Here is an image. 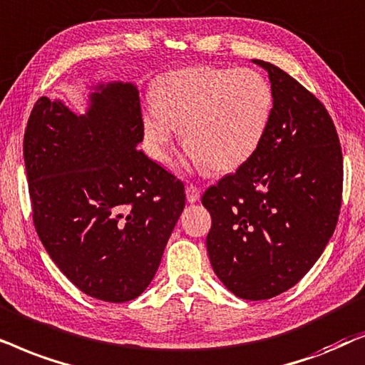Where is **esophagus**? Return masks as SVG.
<instances>
[{"instance_id":"obj_1","label":"esophagus","mask_w":365,"mask_h":365,"mask_svg":"<svg viewBox=\"0 0 365 365\" xmlns=\"http://www.w3.org/2000/svg\"><path fill=\"white\" fill-rule=\"evenodd\" d=\"M185 193H187V200L190 203H195L198 198H200V188L195 185H188L185 188Z\"/></svg>"}]
</instances>
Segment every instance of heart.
<instances>
[{
    "mask_svg": "<svg viewBox=\"0 0 365 365\" xmlns=\"http://www.w3.org/2000/svg\"><path fill=\"white\" fill-rule=\"evenodd\" d=\"M272 110L274 91L259 71L182 68L153 83L143 132L158 162L168 160L177 128L193 163L212 173H227L254 157L269 130Z\"/></svg>",
    "mask_w": 365,
    "mask_h": 365,
    "instance_id": "obj_1",
    "label": "heart"
}]
</instances>
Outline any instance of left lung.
I'll list each match as a JSON object with an SVG mask.
<instances>
[{
	"label": "left lung",
	"instance_id": "1",
	"mask_svg": "<svg viewBox=\"0 0 365 365\" xmlns=\"http://www.w3.org/2000/svg\"><path fill=\"white\" fill-rule=\"evenodd\" d=\"M269 71L274 110L249 162L202 197L212 215L210 264L223 285L245 300L294 287L322 254L342 205L339 135L317 96L289 73Z\"/></svg>",
	"mask_w": 365,
	"mask_h": 365
}]
</instances>
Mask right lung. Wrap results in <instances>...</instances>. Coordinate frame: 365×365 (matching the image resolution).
Returning <instances> with one entry per match:
<instances>
[{
	"label": "right lung",
	"mask_w": 365,
	"mask_h": 365,
	"mask_svg": "<svg viewBox=\"0 0 365 365\" xmlns=\"http://www.w3.org/2000/svg\"><path fill=\"white\" fill-rule=\"evenodd\" d=\"M143 118L133 85L91 95L76 116L36 100L23 138L33 223L81 292L128 302L152 282L185 207L183 182L135 147Z\"/></svg>",
	"instance_id": "right-lung-1"
}]
</instances>
